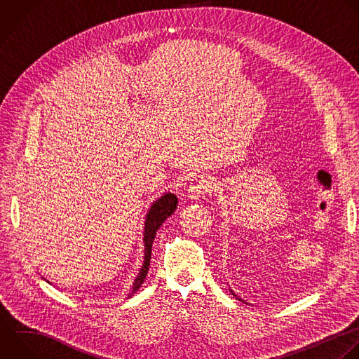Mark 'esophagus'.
<instances>
[{
  "label": "esophagus",
  "instance_id": "34e87169",
  "mask_svg": "<svg viewBox=\"0 0 359 359\" xmlns=\"http://www.w3.org/2000/svg\"><path fill=\"white\" fill-rule=\"evenodd\" d=\"M212 191H213V181L209 177H201V178L195 180L188 188L189 198H192V199L203 198L206 194H210Z\"/></svg>",
  "mask_w": 359,
  "mask_h": 359
}]
</instances>
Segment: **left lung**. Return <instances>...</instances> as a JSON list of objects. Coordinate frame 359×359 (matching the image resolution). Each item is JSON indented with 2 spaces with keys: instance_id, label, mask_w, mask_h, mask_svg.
Returning <instances> with one entry per match:
<instances>
[{
  "instance_id": "8db88e82",
  "label": "left lung",
  "mask_w": 359,
  "mask_h": 359,
  "mask_svg": "<svg viewBox=\"0 0 359 359\" xmlns=\"http://www.w3.org/2000/svg\"><path fill=\"white\" fill-rule=\"evenodd\" d=\"M230 292H231V294H234V296H236V297H237V299H238V300H241V302H244V300H243V299H240V297H238V296H237V294H236V293H234V292H233V290H231V289H230ZM244 303H245V302H244Z\"/></svg>"
}]
</instances>
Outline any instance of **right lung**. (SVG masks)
Listing matches in <instances>:
<instances>
[{"instance_id":"right-lung-1","label":"right lung","mask_w":359,"mask_h":359,"mask_svg":"<svg viewBox=\"0 0 359 359\" xmlns=\"http://www.w3.org/2000/svg\"><path fill=\"white\" fill-rule=\"evenodd\" d=\"M178 206V198L177 195H174L172 192H165L164 195H161L157 201H154L149 209V212L146 213V220H144V230H143V243H144V261L142 268L139 269L137 276L135 278L130 292L126 296V299H130L137 290L139 287L143 285L147 272H149V266H150V258H151V245H153V240L156 237V231L161 227V224L165 222L167 217H170L175 209ZM48 283H50L49 280H46Z\"/></svg>"}]
</instances>
